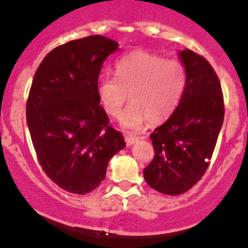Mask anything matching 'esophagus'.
<instances>
[{"label":"esophagus","mask_w":248,"mask_h":248,"mask_svg":"<svg viewBox=\"0 0 248 248\" xmlns=\"http://www.w3.org/2000/svg\"><path fill=\"white\" fill-rule=\"evenodd\" d=\"M138 139H139V137L133 136V134H126V136H124V140H126L127 146L133 145V144L136 143V141L138 140Z\"/></svg>","instance_id":"34e87169"}]
</instances>
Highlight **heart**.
Segmentation results:
<instances>
[{"label": "heart", "mask_w": 248, "mask_h": 248, "mask_svg": "<svg viewBox=\"0 0 248 248\" xmlns=\"http://www.w3.org/2000/svg\"><path fill=\"white\" fill-rule=\"evenodd\" d=\"M186 85V71L180 62L165 59L146 50H133L120 58L116 76L104 75L98 95L105 111L119 117L124 103H132L122 115V124L137 129L148 120L158 124L170 116Z\"/></svg>", "instance_id": "obj_1"}]
</instances>
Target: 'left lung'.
Returning a JSON list of instances; mask_svg holds the SVG:
<instances>
[{"label":"left lung","instance_id":"left-lung-1","mask_svg":"<svg viewBox=\"0 0 248 248\" xmlns=\"http://www.w3.org/2000/svg\"><path fill=\"white\" fill-rule=\"evenodd\" d=\"M186 85L177 109L150 134L155 156L144 170L151 188L180 195L205 174L224 120L219 78L203 57L190 49L179 52Z\"/></svg>","mask_w":248,"mask_h":248}]
</instances>
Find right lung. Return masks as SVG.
<instances>
[{"label": "right lung", "instance_id": "add662e5", "mask_svg": "<svg viewBox=\"0 0 248 248\" xmlns=\"http://www.w3.org/2000/svg\"><path fill=\"white\" fill-rule=\"evenodd\" d=\"M119 43L100 35L50 50L33 76L26 122L38 162L58 186L85 195L105 179L110 158L126 146L100 107L98 78Z\"/></svg>", "mask_w": 248, "mask_h": 248}]
</instances>
